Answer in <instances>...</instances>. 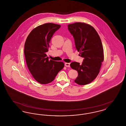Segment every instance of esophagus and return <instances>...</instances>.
Instances as JSON below:
<instances>
[{"label": "esophagus", "mask_w": 126, "mask_h": 126, "mask_svg": "<svg viewBox=\"0 0 126 126\" xmlns=\"http://www.w3.org/2000/svg\"><path fill=\"white\" fill-rule=\"evenodd\" d=\"M65 65L66 67H70V63H65Z\"/></svg>", "instance_id": "obj_1"}]
</instances>
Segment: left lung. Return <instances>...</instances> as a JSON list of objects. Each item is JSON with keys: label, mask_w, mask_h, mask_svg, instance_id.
I'll list each match as a JSON object with an SVG mask.
<instances>
[{"label": "left lung", "mask_w": 126, "mask_h": 126, "mask_svg": "<svg viewBox=\"0 0 126 126\" xmlns=\"http://www.w3.org/2000/svg\"><path fill=\"white\" fill-rule=\"evenodd\" d=\"M68 29L74 38L76 48L81 57L82 64L72 62L70 66L78 72L74 81L79 85L91 83L99 74L104 60L101 40L95 29L91 25L78 22L68 24Z\"/></svg>", "instance_id": "8db88e82"}]
</instances>
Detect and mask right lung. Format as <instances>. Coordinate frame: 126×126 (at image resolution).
<instances>
[{"label":"right lung","instance_id":"right-lung-1","mask_svg":"<svg viewBox=\"0 0 126 126\" xmlns=\"http://www.w3.org/2000/svg\"><path fill=\"white\" fill-rule=\"evenodd\" d=\"M60 27L50 23L40 25L31 32L26 40L24 53L26 64L32 77L40 84L52 82L64 66L63 62L48 60L46 54L52 37Z\"/></svg>","mask_w":126,"mask_h":126}]
</instances>
